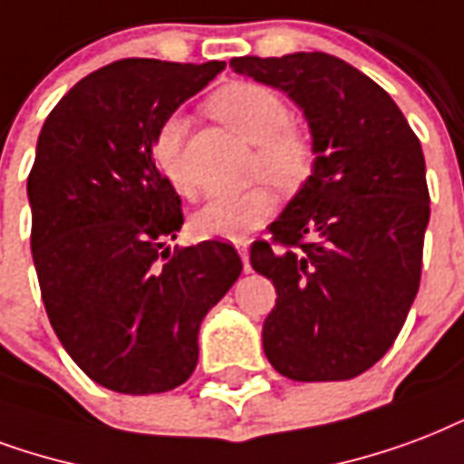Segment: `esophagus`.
Segmentation results:
<instances>
[{
	"mask_svg": "<svg viewBox=\"0 0 464 464\" xmlns=\"http://www.w3.org/2000/svg\"><path fill=\"white\" fill-rule=\"evenodd\" d=\"M233 246H236V250H238L240 257H243V265H246V270H247V250H250V238L233 240Z\"/></svg>",
	"mask_w": 464,
	"mask_h": 464,
	"instance_id": "1",
	"label": "esophagus"
}]
</instances>
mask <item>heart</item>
I'll list each match as a JSON object with an SVG mask.
<instances>
[{
  "instance_id": "obj_1",
  "label": "heart",
  "mask_w": 464,
  "mask_h": 464,
  "mask_svg": "<svg viewBox=\"0 0 464 464\" xmlns=\"http://www.w3.org/2000/svg\"><path fill=\"white\" fill-rule=\"evenodd\" d=\"M208 109L240 136L257 146L256 177L270 179L282 192H296L316 168V146L306 130L292 126V111L277 92L256 82H233L208 99ZM185 121L168 116L153 136V160L177 192L192 197L194 185L182 162ZM275 197L265 185L221 194L194 214V228L204 238L240 240L270 218Z\"/></svg>"
}]
</instances>
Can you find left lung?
Segmentation results:
<instances>
[{
  "label": "left lung",
  "mask_w": 464,
  "mask_h": 464,
  "mask_svg": "<svg viewBox=\"0 0 464 464\" xmlns=\"http://www.w3.org/2000/svg\"><path fill=\"white\" fill-rule=\"evenodd\" d=\"M287 92L309 121L316 168L250 246L277 289L263 348L296 382L353 380L397 341L419 292L430 217L416 133L380 84L328 53L233 58Z\"/></svg>",
  "instance_id": "1"
}]
</instances>
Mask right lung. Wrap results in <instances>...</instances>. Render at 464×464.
<instances>
[{"instance_id":"obj_1","label":"right lung","mask_w":464,"mask_h":464,"mask_svg":"<svg viewBox=\"0 0 464 464\" xmlns=\"http://www.w3.org/2000/svg\"><path fill=\"white\" fill-rule=\"evenodd\" d=\"M224 67L116 60L67 92L38 136L26 189L45 314L77 367L111 392L189 380L201 321L243 270L221 240L169 253L185 217L153 160L158 126Z\"/></svg>"}]
</instances>
